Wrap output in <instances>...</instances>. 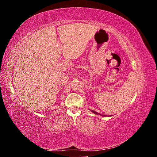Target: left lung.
Wrapping results in <instances>:
<instances>
[{
	"label": "left lung",
	"mask_w": 157,
	"mask_h": 157,
	"mask_svg": "<svg viewBox=\"0 0 157 157\" xmlns=\"http://www.w3.org/2000/svg\"><path fill=\"white\" fill-rule=\"evenodd\" d=\"M94 113H95V114H96V115H98V114H99V115H101V114H99V113H97V112H96V111H92ZM103 117L104 116H105V115H103Z\"/></svg>",
	"instance_id": "1"
}]
</instances>
